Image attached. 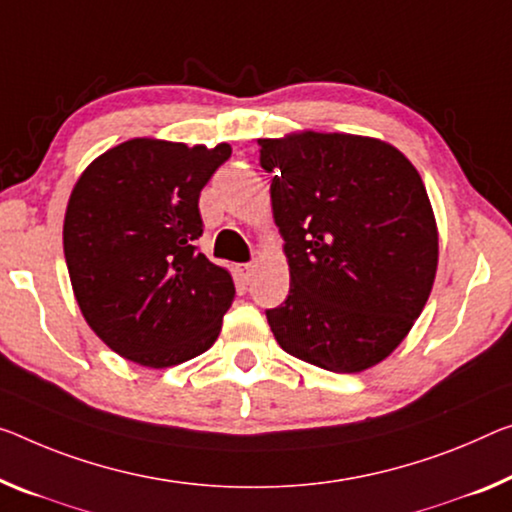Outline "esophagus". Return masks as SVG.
I'll list each match as a JSON object with an SVG mask.
<instances>
[{
    "label": "esophagus",
    "instance_id": "obj_1",
    "mask_svg": "<svg viewBox=\"0 0 512 512\" xmlns=\"http://www.w3.org/2000/svg\"><path fill=\"white\" fill-rule=\"evenodd\" d=\"M254 270H256V265H254V263H245V265H240V267H238L240 279L245 281V283H249L251 279H254Z\"/></svg>",
    "mask_w": 512,
    "mask_h": 512
}]
</instances>
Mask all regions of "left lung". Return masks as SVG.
<instances>
[{
	"label": "left lung",
	"instance_id": "obj_1",
	"mask_svg": "<svg viewBox=\"0 0 512 512\" xmlns=\"http://www.w3.org/2000/svg\"><path fill=\"white\" fill-rule=\"evenodd\" d=\"M290 267L265 316L288 355L359 373L398 348L437 272V224L419 171L387 141L300 132L258 139Z\"/></svg>",
	"mask_w": 512,
	"mask_h": 512
}]
</instances>
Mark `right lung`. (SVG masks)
<instances>
[{
	"label": "right lung",
	"instance_id": "obj_1",
	"mask_svg": "<svg viewBox=\"0 0 512 512\" xmlns=\"http://www.w3.org/2000/svg\"><path fill=\"white\" fill-rule=\"evenodd\" d=\"M229 157V144L130 139L73 187L64 254L75 300L93 332L135 364L176 366L217 341L235 286L196 240L201 190Z\"/></svg>",
	"mask_w": 512,
	"mask_h": 512
}]
</instances>
